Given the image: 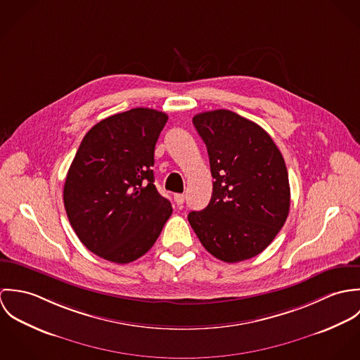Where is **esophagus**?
I'll use <instances>...</instances> for the list:
<instances>
[{"label": "esophagus", "instance_id": "1", "mask_svg": "<svg viewBox=\"0 0 360 360\" xmlns=\"http://www.w3.org/2000/svg\"><path fill=\"white\" fill-rule=\"evenodd\" d=\"M184 201H186L184 194H174V202H176L177 205H183V204H184Z\"/></svg>", "mask_w": 360, "mask_h": 360}]
</instances>
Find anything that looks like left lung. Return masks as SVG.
Instances as JSON below:
<instances>
[{
  "mask_svg": "<svg viewBox=\"0 0 360 360\" xmlns=\"http://www.w3.org/2000/svg\"><path fill=\"white\" fill-rule=\"evenodd\" d=\"M193 123L205 143L214 181L209 204L190 212L188 221L213 257L227 263L257 257L290 212L284 158L259 124L236 112H202Z\"/></svg>",
  "mask_w": 360,
  "mask_h": 360,
  "instance_id": "8db88e82",
  "label": "left lung"
}]
</instances>
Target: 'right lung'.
<instances>
[{
  "instance_id": "obj_1",
  "label": "right lung",
  "mask_w": 360,
  "mask_h": 360,
  "mask_svg": "<svg viewBox=\"0 0 360 360\" xmlns=\"http://www.w3.org/2000/svg\"><path fill=\"white\" fill-rule=\"evenodd\" d=\"M167 115L134 108L97 123L68 170L63 204L93 254L129 263L147 254L172 214L154 184L156 141Z\"/></svg>"
}]
</instances>
